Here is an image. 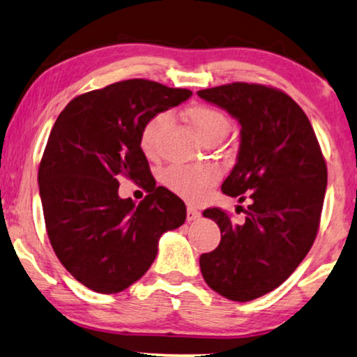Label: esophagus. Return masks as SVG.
<instances>
[{
  "label": "esophagus",
  "instance_id": "esophagus-1",
  "mask_svg": "<svg viewBox=\"0 0 357 357\" xmlns=\"http://www.w3.org/2000/svg\"><path fill=\"white\" fill-rule=\"evenodd\" d=\"M199 217H201V212H199L197 208H194V207L189 206V207H188V211H186V218H188V222H194V220H197Z\"/></svg>",
  "mask_w": 357,
  "mask_h": 357
}]
</instances>
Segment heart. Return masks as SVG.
<instances>
[{
	"instance_id": "obj_1",
	"label": "heart",
	"mask_w": 357,
	"mask_h": 357,
	"mask_svg": "<svg viewBox=\"0 0 357 357\" xmlns=\"http://www.w3.org/2000/svg\"><path fill=\"white\" fill-rule=\"evenodd\" d=\"M188 119L202 140L215 132H227L228 121L222 112L206 104H196L188 111ZM168 114L160 112L149 119L140 132V149L145 156L153 158L158 153V137ZM220 179V169L212 163L173 165L163 173L165 186L189 202H199L207 196L208 189Z\"/></svg>"
}]
</instances>
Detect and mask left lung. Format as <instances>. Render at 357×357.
<instances>
[{
    "mask_svg": "<svg viewBox=\"0 0 357 357\" xmlns=\"http://www.w3.org/2000/svg\"><path fill=\"white\" fill-rule=\"evenodd\" d=\"M197 94L240 122L236 165L222 192L240 201L246 193L251 201L241 223L218 207L204 211L222 238L199 264L208 287L248 302L281 286L310 251L320 227L326 163L305 112L281 89L238 82Z\"/></svg>",
    "mask_w": 357,
    "mask_h": 357,
    "instance_id": "8db88e82",
    "label": "left lung"
}]
</instances>
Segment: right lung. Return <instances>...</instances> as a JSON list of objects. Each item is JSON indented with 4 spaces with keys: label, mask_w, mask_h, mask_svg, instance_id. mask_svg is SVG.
I'll list each match as a JSON object with an SVG mask.
<instances>
[{
    "label": "right lung",
    "mask_w": 357,
    "mask_h": 357,
    "mask_svg": "<svg viewBox=\"0 0 357 357\" xmlns=\"http://www.w3.org/2000/svg\"><path fill=\"white\" fill-rule=\"evenodd\" d=\"M191 94L126 79L71 99L52 127L39 166L47 235L65 269L94 292L117 294L139 281L160 236L186 220L181 199L156 186L140 132ZM121 175L149 192L139 206L118 197Z\"/></svg>",
    "instance_id": "obj_1"
}]
</instances>
